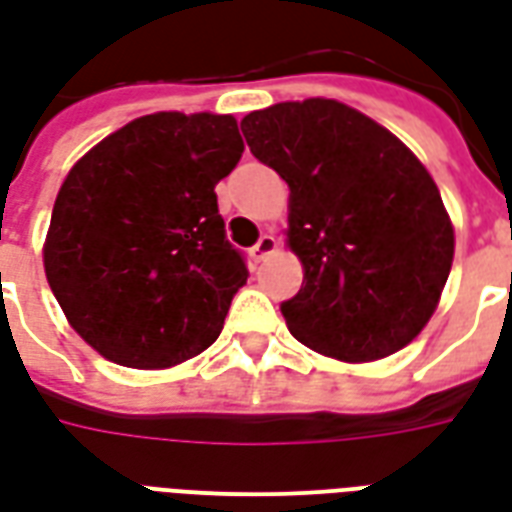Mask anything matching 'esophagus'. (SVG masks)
<instances>
[{
	"mask_svg": "<svg viewBox=\"0 0 512 512\" xmlns=\"http://www.w3.org/2000/svg\"><path fill=\"white\" fill-rule=\"evenodd\" d=\"M274 249H276V238L271 236V233H263V236L257 238V244L249 249V255H252V260H257V263H260V260H266V257L271 255Z\"/></svg>",
	"mask_w": 512,
	"mask_h": 512,
	"instance_id": "obj_1",
	"label": "esophagus"
}]
</instances>
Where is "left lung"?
<instances>
[{"mask_svg":"<svg viewBox=\"0 0 512 512\" xmlns=\"http://www.w3.org/2000/svg\"><path fill=\"white\" fill-rule=\"evenodd\" d=\"M241 132L290 187L287 241L304 285L282 314L295 339L339 361L410 344L453 263V225L429 170L393 132L323 97L252 111Z\"/></svg>","mask_w":512,"mask_h":512,"instance_id":"8db88e82","label":"left lung"}]
</instances>
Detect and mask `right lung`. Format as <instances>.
<instances>
[{
	"mask_svg": "<svg viewBox=\"0 0 512 512\" xmlns=\"http://www.w3.org/2000/svg\"><path fill=\"white\" fill-rule=\"evenodd\" d=\"M241 151L233 116L151 113L67 173L45 276L70 325L108 361L168 369L217 342L249 276L214 192Z\"/></svg>",
	"mask_w": 512,
	"mask_h": 512,
	"instance_id": "add662e5",
	"label": "right lung"
}]
</instances>
